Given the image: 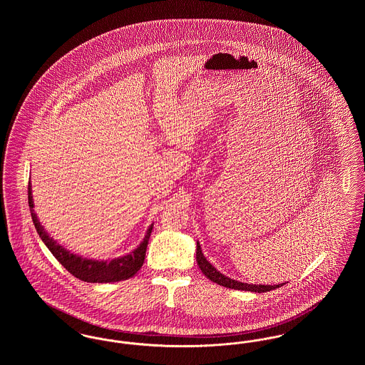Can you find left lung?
I'll return each mask as SVG.
<instances>
[{
  "label": "left lung",
  "instance_id": "left-lung-1",
  "mask_svg": "<svg viewBox=\"0 0 365 365\" xmlns=\"http://www.w3.org/2000/svg\"><path fill=\"white\" fill-rule=\"evenodd\" d=\"M197 264L200 267V269L202 271V274L212 282L220 284V286H225L228 289H234V290H245V292H253V293H267V292H271V290H275L280 286H283L284 283L282 284H250V283H243V282H238V280H234V279L228 278L226 275H223L222 272H219L210 262H209L202 250H201V246L200 243L197 242Z\"/></svg>",
  "mask_w": 365,
  "mask_h": 365
}]
</instances>
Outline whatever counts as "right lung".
<instances>
[{"mask_svg": "<svg viewBox=\"0 0 365 365\" xmlns=\"http://www.w3.org/2000/svg\"><path fill=\"white\" fill-rule=\"evenodd\" d=\"M29 207L31 210V217H33L36 232L39 234V238L52 252L53 256L57 259V261L75 278L81 279L87 283L120 282V280H125V279L134 277L140 269V267L145 261L146 247H148L149 238H150V234L153 230V225L149 226L143 241L139 243L137 249H134L128 255L113 259V260H93V259H86V257L71 253L70 250H67L64 246H61L57 241H54L52 237L48 234V231L38 220L36 213L33 209L34 208V201H33L31 182H29Z\"/></svg>", "mask_w": 365, "mask_h": 365, "instance_id": "1", "label": "right lung"}]
</instances>
